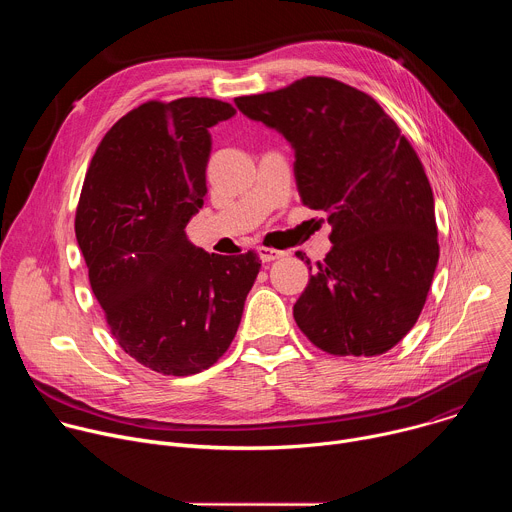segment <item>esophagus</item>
<instances>
[{
	"instance_id": "obj_1",
	"label": "esophagus",
	"mask_w": 512,
	"mask_h": 512,
	"mask_svg": "<svg viewBox=\"0 0 512 512\" xmlns=\"http://www.w3.org/2000/svg\"><path fill=\"white\" fill-rule=\"evenodd\" d=\"M257 255L263 263H269V261H275V259H281L285 257L287 253L285 251H279V249H273V247H257Z\"/></svg>"
}]
</instances>
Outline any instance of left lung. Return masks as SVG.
<instances>
[{
	"mask_svg": "<svg viewBox=\"0 0 512 512\" xmlns=\"http://www.w3.org/2000/svg\"><path fill=\"white\" fill-rule=\"evenodd\" d=\"M235 105L285 137L302 202L332 225V249L294 306L300 330L330 354L387 352L417 322L440 259L417 154L375 99L334 79L306 77Z\"/></svg>",
	"mask_w": 512,
	"mask_h": 512,
	"instance_id": "obj_1",
	"label": "left lung"
}]
</instances>
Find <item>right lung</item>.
<instances>
[{"instance_id": "obj_1", "label": "right lung", "mask_w": 512, "mask_h": 512, "mask_svg": "<svg viewBox=\"0 0 512 512\" xmlns=\"http://www.w3.org/2000/svg\"><path fill=\"white\" fill-rule=\"evenodd\" d=\"M223 101H150L121 117L93 156L77 208V241L93 294L119 346L162 375H196L241 324L261 261L216 255L186 239L204 206L210 127Z\"/></svg>"}]
</instances>
